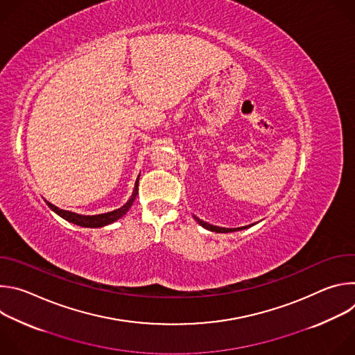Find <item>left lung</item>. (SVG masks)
Returning a JSON list of instances; mask_svg holds the SVG:
<instances>
[{"mask_svg":"<svg viewBox=\"0 0 355 355\" xmlns=\"http://www.w3.org/2000/svg\"><path fill=\"white\" fill-rule=\"evenodd\" d=\"M193 219L202 226V227H205L207 230H211V232H216V233H230V232H239V230H244V229H247V227H251L252 225L254 223H251V225H248V226H241V227H220V226H214V225H211V223H208V222H204L202 219H199L198 216H195L193 215Z\"/></svg>","mask_w":355,"mask_h":355,"instance_id":"left-lung-1","label":"left lung"}]
</instances>
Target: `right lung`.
Returning <instances> with one entry per match:
<instances>
[{
    "mask_svg": "<svg viewBox=\"0 0 355 355\" xmlns=\"http://www.w3.org/2000/svg\"><path fill=\"white\" fill-rule=\"evenodd\" d=\"M139 177L140 174L137 175L136 178V182H135V188H133V192L130 195V198L128 199L126 204L115 211H111V212H107V214H99V215H80V214H76V212H71V211H64V209H60L58 207H55L53 204H50V202L46 200L47 207L52 209L55 214H58L60 218L66 219L67 222L70 223H74L77 226H81V227H104L107 225H111L114 222H116L118 219H121L123 215L128 214V211L130 209V207L133 205V202L136 199V195H137V191H139Z\"/></svg>",
    "mask_w": 355,
    "mask_h": 355,
    "instance_id": "1",
    "label": "right lung"
}]
</instances>
